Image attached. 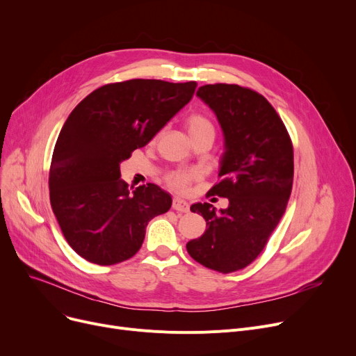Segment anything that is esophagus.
Returning a JSON list of instances; mask_svg holds the SVG:
<instances>
[{"mask_svg": "<svg viewBox=\"0 0 356 356\" xmlns=\"http://www.w3.org/2000/svg\"><path fill=\"white\" fill-rule=\"evenodd\" d=\"M172 208H173L176 212L186 213V212H189V203H188V202H184V200H181V199H173Z\"/></svg>", "mask_w": 356, "mask_h": 356, "instance_id": "1", "label": "esophagus"}]
</instances>
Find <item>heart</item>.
<instances>
[{"mask_svg":"<svg viewBox=\"0 0 356 356\" xmlns=\"http://www.w3.org/2000/svg\"><path fill=\"white\" fill-rule=\"evenodd\" d=\"M186 128H188V133L192 137V140L202 136L215 137V127L212 121L200 114H192L186 118ZM196 179L197 173L193 170H175L165 176L164 181L173 192L186 193L189 191V186Z\"/></svg>","mask_w":356,"mask_h":356,"instance_id":"1","label":"heart"}]
</instances>
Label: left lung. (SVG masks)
Wrapping results in <instances>:
<instances>
[{"label": "left lung", "instance_id": "left-lung-1", "mask_svg": "<svg viewBox=\"0 0 356 356\" xmlns=\"http://www.w3.org/2000/svg\"><path fill=\"white\" fill-rule=\"evenodd\" d=\"M197 97L215 112L225 136L218 181L209 195L227 197V209L195 203L207 231L188 242L203 267L229 274L248 267L264 250L284 215L293 188V143L284 122L261 93L239 85H203Z\"/></svg>", "mask_w": 356, "mask_h": 356}]
</instances>
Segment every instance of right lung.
I'll return each instance as SVG.
<instances>
[{"label":"right lung","mask_w":356,"mask_h":356,"mask_svg":"<svg viewBox=\"0 0 356 356\" xmlns=\"http://www.w3.org/2000/svg\"><path fill=\"white\" fill-rule=\"evenodd\" d=\"M197 83L129 79L82 99L56 141L49 191L67 244L89 263L114 266L134 257L145 228L172 197L147 183L129 193L120 163L144 147L188 104Z\"/></svg>","instance_id":"add662e5"}]
</instances>
